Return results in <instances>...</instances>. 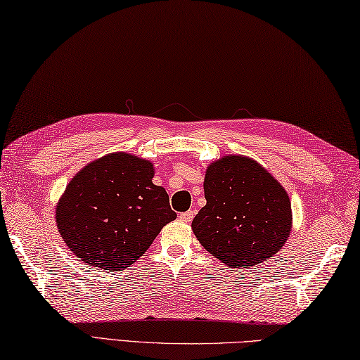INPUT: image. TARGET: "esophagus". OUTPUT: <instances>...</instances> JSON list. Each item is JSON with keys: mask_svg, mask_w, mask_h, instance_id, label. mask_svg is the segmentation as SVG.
<instances>
[{"mask_svg": "<svg viewBox=\"0 0 360 360\" xmlns=\"http://www.w3.org/2000/svg\"><path fill=\"white\" fill-rule=\"evenodd\" d=\"M193 217H195V211H187V212H181L179 214V220L184 221V224H188V221H192Z\"/></svg>", "mask_w": 360, "mask_h": 360, "instance_id": "esophagus-1", "label": "esophagus"}]
</instances>
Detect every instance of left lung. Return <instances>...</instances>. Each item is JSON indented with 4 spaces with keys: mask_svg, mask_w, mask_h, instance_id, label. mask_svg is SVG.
Listing matches in <instances>:
<instances>
[{
    "mask_svg": "<svg viewBox=\"0 0 360 360\" xmlns=\"http://www.w3.org/2000/svg\"><path fill=\"white\" fill-rule=\"evenodd\" d=\"M206 206L192 221L200 244L233 267H250L274 257L290 238L288 193L250 158L224 155L207 167Z\"/></svg>",
    "mask_w": 360,
    "mask_h": 360,
    "instance_id": "1",
    "label": "left lung"
}]
</instances>
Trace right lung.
I'll use <instances>...</instances> for the list:
<instances>
[{
    "label": "right lung",
    "instance_id": "right-lung-1",
    "mask_svg": "<svg viewBox=\"0 0 360 360\" xmlns=\"http://www.w3.org/2000/svg\"><path fill=\"white\" fill-rule=\"evenodd\" d=\"M154 165L113 153L82 168L56 205V226L75 257L103 271H121L145 253L176 212Z\"/></svg>",
    "mask_w": 360,
    "mask_h": 360
}]
</instances>
